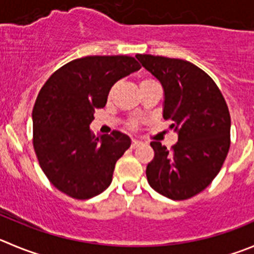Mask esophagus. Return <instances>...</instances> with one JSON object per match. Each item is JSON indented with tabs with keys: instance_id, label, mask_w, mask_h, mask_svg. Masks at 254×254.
Segmentation results:
<instances>
[{
	"instance_id": "1",
	"label": "esophagus",
	"mask_w": 254,
	"mask_h": 254,
	"mask_svg": "<svg viewBox=\"0 0 254 254\" xmlns=\"http://www.w3.org/2000/svg\"><path fill=\"white\" fill-rule=\"evenodd\" d=\"M142 144V142L141 141H137V139H133V141H132V144H131V147L132 148H137V147H139Z\"/></svg>"
}]
</instances>
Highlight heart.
Masks as SVG:
<instances>
[{
    "label": "heart",
    "mask_w": 254,
    "mask_h": 254,
    "mask_svg": "<svg viewBox=\"0 0 254 254\" xmlns=\"http://www.w3.org/2000/svg\"><path fill=\"white\" fill-rule=\"evenodd\" d=\"M149 81H153V79H149V78L142 79V81H141V83H139V84H142V83H146V82H149ZM113 89H115V88H111V91H110V96H112V93H113Z\"/></svg>",
    "instance_id": "heart-1"
}]
</instances>
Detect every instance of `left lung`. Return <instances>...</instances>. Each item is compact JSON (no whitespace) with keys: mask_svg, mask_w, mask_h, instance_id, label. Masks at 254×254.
Listing matches in <instances>:
<instances>
[{"mask_svg":"<svg viewBox=\"0 0 254 254\" xmlns=\"http://www.w3.org/2000/svg\"><path fill=\"white\" fill-rule=\"evenodd\" d=\"M136 59L161 82L163 118L178 134L171 151L151 142L154 158L147 181L159 194L187 199L208 187L223 166L231 144L228 107L213 79L190 62L152 55Z\"/></svg>","mask_w":254,"mask_h":254,"instance_id":"1","label":"left lung"}]
</instances>
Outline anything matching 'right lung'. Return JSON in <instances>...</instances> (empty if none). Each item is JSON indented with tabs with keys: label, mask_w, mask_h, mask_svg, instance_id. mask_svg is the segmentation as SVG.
<instances>
[{
	"label": "right lung",
	"mask_w": 254,
	"mask_h": 254,
	"mask_svg": "<svg viewBox=\"0 0 254 254\" xmlns=\"http://www.w3.org/2000/svg\"><path fill=\"white\" fill-rule=\"evenodd\" d=\"M139 68L129 56H87L62 66L41 88L32 111L33 147L57 190L88 199L111 185L131 138L118 131L95 136L89 125L113 84Z\"/></svg>",
	"instance_id": "add662e5"
}]
</instances>
